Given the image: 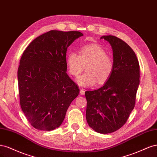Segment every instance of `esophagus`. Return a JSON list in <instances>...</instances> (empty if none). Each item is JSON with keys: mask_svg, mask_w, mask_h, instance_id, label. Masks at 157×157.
Wrapping results in <instances>:
<instances>
[{"mask_svg": "<svg viewBox=\"0 0 157 157\" xmlns=\"http://www.w3.org/2000/svg\"><path fill=\"white\" fill-rule=\"evenodd\" d=\"M84 92H85V91H84V90L83 89V88H80V95H84Z\"/></svg>", "mask_w": 157, "mask_h": 157, "instance_id": "esophagus-1", "label": "esophagus"}]
</instances>
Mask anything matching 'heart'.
<instances>
[{"label":"heart","mask_w":157,"mask_h":157,"mask_svg":"<svg viewBox=\"0 0 157 157\" xmlns=\"http://www.w3.org/2000/svg\"><path fill=\"white\" fill-rule=\"evenodd\" d=\"M69 73L73 77L82 72L87 65L86 72L77 78V82L80 86H92L96 82L101 84L106 82L113 73L114 63L110 56L98 44L86 45L80 50V55L71 52L67 58Z\"/></svg>","instance_id":"heart-1"}]
</instances>
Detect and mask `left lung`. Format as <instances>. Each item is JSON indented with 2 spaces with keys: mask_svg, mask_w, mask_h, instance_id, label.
<instances>
[{
  "mask_svg": "<svg viewBox=\"0 0 157 157\" xmlns=\"http://www.w3.org/2000/svg\"><path fill=\"white\" fill-rule=\"evenodd\" d=\"M111 46L114 67L101 88L85 92L86 117L89 126L109 134L126 122L134 109L140 84V65L136 54L125 42L113 35L102 36Z\"/></svg>",
  "mask_w": 157,
  "mask_h": 157,
  "instance_id": "1",
  "label": "left lung"
}]
</instances>
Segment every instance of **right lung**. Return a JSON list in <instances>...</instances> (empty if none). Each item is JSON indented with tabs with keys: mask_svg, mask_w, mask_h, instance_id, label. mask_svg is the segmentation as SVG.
<instances>
[{
	"mask_svg": "<svg viewBox=\"0 0 157 157\" xmlns=\"http://www.w3.org/2000/svg\"><path fill=\"white\" fill-rule=\"evenodd\" d=\"M83 36L79 31L52 30L33 40L17 71L20 105L30 124L50 131L62 124L79 89L67 74L68 47Z\"/></svg>",
	"mask_w": 157,
	"mask_h": 157,
	"instance_id": "obj_1",
	"label": "right lung"
}]
</instances>
